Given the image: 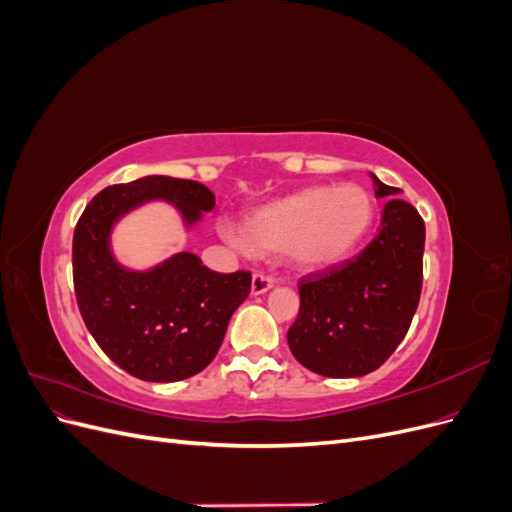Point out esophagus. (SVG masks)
Listing matches in <instances>:
<instances>
[{"mask_svg":"<svg viewBox=\"0 0 512 512\" xmlns=\"http://www.w3.org/2000/svg\"><path fill=\"white\" fill-rule=\"evenodd\" d=\"M273 284H275V277L273 275H269L265 271H256L254 277H252V292L254 294H262V292H267Z\"/></svg>","mask_w":512,"mask_h":512,"instance_id":"esophagus-1","label":"esophagus"}]
</instances>
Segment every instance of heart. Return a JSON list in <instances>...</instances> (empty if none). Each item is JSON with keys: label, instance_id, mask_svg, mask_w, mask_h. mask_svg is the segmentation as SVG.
Masks as SVG:
<instances>
[{"label": "heart", "instance_id": "b5f03b06", "mask_svg": "<svg viewBox=\"0 0 512 512\" xmlns=\"http://www.w3.org/2000/svg\"><path fill=\"white\" fill-rule=\"evenodd\" d=\"M376 200L361 185H314L247 215L243 230L222 224V235L241 252H282L305 267L346 258L369 235Z\"/></svg>", "mask_w": 512, "mask_h": 512}]
</instances>
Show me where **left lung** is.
Returning <instances> with one entry per match:
<instances>
[{
  "label": "left lung",
  "mask_w": 512,
  "mask_h": 512,
  "mask_svg": "<svg viewBox=\"0 0 512 512\" xmlns=\"http://www.w3.org/2000/svg\"><path fill=\"white\" fill-rule=\"evenodd\" d=\"M376 198H389L380 232L365 250L299 280V314L288 346L303 367L327 378L376 371L406 337L423 288L425 222L401 190L374 175Z\"/></svg>",
  "instance_id": "8db88e82"
}]
</instances>
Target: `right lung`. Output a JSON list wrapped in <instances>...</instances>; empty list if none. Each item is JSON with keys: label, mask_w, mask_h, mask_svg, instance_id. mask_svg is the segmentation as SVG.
Wrapping results in <instances>:
<instances>
[{"label": "right lung", "mask_w": 512, "mask_h": 512, "mask_svg": "<svg viewBox=\"0 0 512 512\" xmlns=\"http://www.w3.org/2000/svg\"><path fill=\"white\" fill-rule=\"evenodd\" d=\"M149 198L173 200L188 222L215 205L211 190L190 179L153 175L108 185L74 228V294L108 359L138 380L175 382L218 354L232 312L250 294L252 273H215L188 252L149 273L121 269L108 252V230Z\"/></svg>", "instance_id": "1"}]
</instances>
